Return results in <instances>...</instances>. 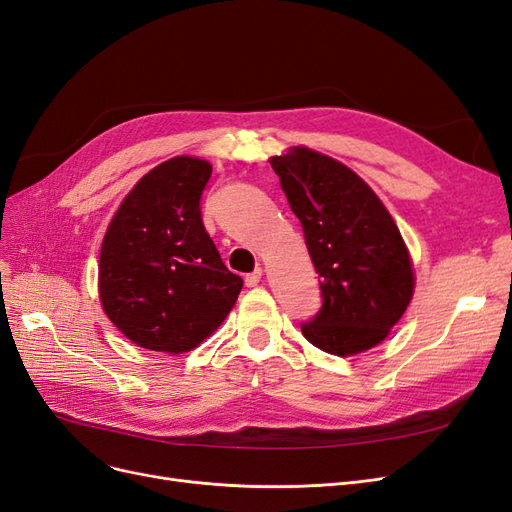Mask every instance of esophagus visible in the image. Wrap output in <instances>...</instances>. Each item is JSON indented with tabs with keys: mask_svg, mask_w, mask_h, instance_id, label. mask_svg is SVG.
Instances as JSON below:
<instances>
[{
	"mask_svg": "<svg viewBox=\"0 0 512 512\" xmlns=\"http://www.w3.org/2000/svg\"><path fill=\"white\" fill-rule=\"evenodd\" d=\"M261 274H263V270H261V268H255L251 274L244 276V285H246V287H255V285L259 283V280H261Z\"/></svg>",
	"mask_w": 512,
	"mask_h": 512,
	"instance_id": "34e87169",
	"label": "esophagus"
}]
</instances>
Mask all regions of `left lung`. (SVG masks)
Segmentation results:
<instances>
[{
    "mask_svg": "<svg viewBox=\"0 0 512 512\" xmlns=\"http://www.w3.org/2000/svg\"><path fill=\"white\" fill-rule=\"evenodd\" d=\"M270 163L321 278L323 304L302 323L304 338L340 357L372 349L402 319L415 289L398 225L364 180L332 157L298 146Z\"/></svg>",
    "mask_w": 512,
    "mask_h": 512,
    "instance_id": "1",
    "label": "left lung"
}]
</instances>
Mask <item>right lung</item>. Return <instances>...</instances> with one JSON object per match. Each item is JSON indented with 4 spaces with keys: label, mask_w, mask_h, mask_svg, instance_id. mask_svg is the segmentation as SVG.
Returning a JSON list of instances; mask_svg holds the SVG:
<instances>
[{
    "label": "right lung",
    "mask_w": 512,
    "mask_h": 512,
    "mask_svg": "<svg viewBox=\"0 0 512 512\" xmlns=\"http://www.w3.org/2000/svg\"><path fill=\"white\" fill-rule=\"evenodd\" d=\"M212 174L204 159L159 163L129 191L100 253L108 319L142 349L187 353L234 308L242 278L225 268L200 200Z\"/></svg>",
    "instance_id": "1"
}]
</instances>
